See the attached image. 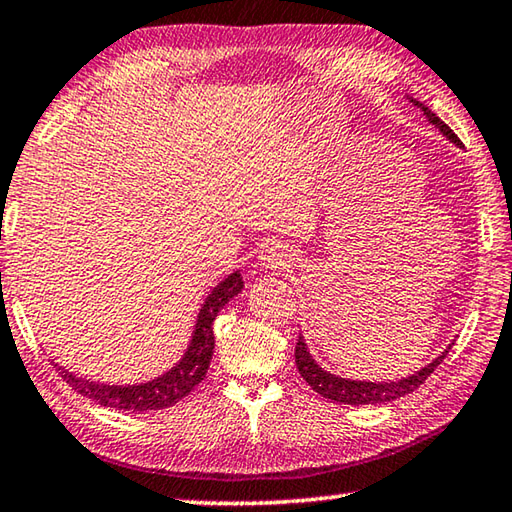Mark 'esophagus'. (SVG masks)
I'll list each match as a JSON object with an SVG mask.
<instances>
[{"mask_svg":"<svg viewBox=\"0 0 512 512\" xmlns=\"http://www.w3.org/2000/svg\"><path fill=\"white\" fill-rule=\"evenodd\" d=\"M261 263H263L265 267H272V270H276V267H279V270H285V267H290V254H288V249H285L283 245H270V247H265V249L261 251Z\"/></svg>","mask_w":512,"mask_h":512,"instance_id":"34e87169","label":"esophagus"}]
</instances>
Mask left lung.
I'll use <instances>...</instances> for the list:
<instances>
[{
	"mask_svg": "<svg viewBox=\"0 0 512 512\" xmlns=\"http://www.w3.org/2000/svg\"><path fill=\"white\" fill-rule=\"evenodd\" d=\"M414 103L420 105V110L427 114V119L434 125H438L447 139H452L456 146H461V139L450 130V125L438 119V116L423 103H418V101H414ZM447 353L450 351H445L441 357H436V360L432 364H427L425 369H420L418 373L409 375V378H402L398 382H357V380L337 378V375L324 371L315 360H312V355L308 353L303 337H299L294 357H297V369L301 373V378L306 380L310 387L319 393V396H324L326 400L339 402V405L360 407V405H382V402H391L396 398L407 396V393H411V391H416L420 384H423L429 375L434 373L436 366L445 360Z\"/></svg>",
	"mask_w": 512,
	"mask_h": 512,
	"instance_id": "8db88e82",
	"label": "left lung"
}]
</instances>
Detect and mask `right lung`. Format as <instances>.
<instances>
[{"label": "right lung", "mask_w": 512, "mask_h": 512, "mask_svg": "<svg viewBox=\"0 0 512 512\" xmlns=\"http://www.w3.org/2000/svg\"><path fill=\"white\" fill-rule=\"evenodd\" d=\"M242 290L240 272H233L222 283H218L209 297H206L204 306L197 315L195 333L188 346L186 355L179 360L177 366H173L166 375L161 378L146 382V384H134V387H110V384H96L78 378V375L69 373L58 366V375L65 380L71 389L83 393L85 398L98 402L103 407L123 409V411H152V409H166L173 407L175 402L186 398L197 384L204 380L206 371H209L211 355H213V321L218 317L224 303L236 297Z\"/></svg>", "instance_id": "add662e5"}]
</instances>
